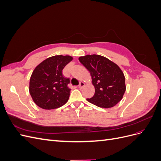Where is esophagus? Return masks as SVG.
Wrapping results in <instances>:
<instances>
[{
    "label": "esophagus",
    "mask_w": 161,
    "mask_h": 161,
    "mask_svg": "<svg viewBox=\"0 0 161 161\" xmlns=\"http://www.w3.org/2000/svg\"><path fill=\"white\" fill-rule=\"evenodd\" d=\"M85 83H84V82H80V83H79V88L80 89H82V87H83L84 86H85Z\"/></svg>",
    "instance_id": "esophagus-1"
}]
</instances>
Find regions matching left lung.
<instances>
[{
    "label": "left lung",
    "mask_w": 161,
    "mask_h": 161,
    "mask_svg": "<svg viewBox=\"0 0 161 161\" xmlns=\"http://www.w3.org/2000/svg\"><path fill=\"white\" fill-rule=\"evenodd\" d=\"M79 60L90 72L95 89L94 96L86 100L102 108H111L118 103L126 89L125 76L120 68L100 55L80 56Z\"/></svg>",
    "instance_id": "1"
}]
</instances>
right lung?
I'll list each match as a JSON object with an SVG mask.
<instances>
[{
  "label": "right lung",
  "instance_id": "add662e5",
  "mask_svg": "<svg viewBox=\"0 0 161 161\" xmlns=\"http://www.w3.org/2000/svg\"><path fill=\"white\" fill-rule=\"evenodd\" d=\"M72 59L70 56H53L35 68L29 90L34 103L40 108L56 109L69 100L71 89L68 84L70 79L62 75V70Z\"/></svg>",
  "mask_w": 161,
  "mask_h": 161
}]
</instances>
